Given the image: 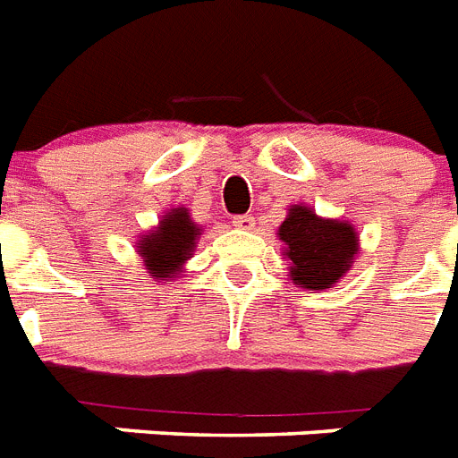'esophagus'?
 I'll return each mask as SVG.
<instances>
[{
  "mask_svg": "<svg viewBox=\"0 0 458 458\" xmlns=\"http://www.w3.org/2000/svg\"><path fill=\"white\" fill-rule=\"evenodd\" d=\"M233 226H236V229H243V232H248V229H252V226H255V217H250V215H236V217H233Z\"/></svg>",
  "mask_w": 458,
  "mask_h": 458,
  "instance_id": "34e87169",
  "label": "esophagus"
}]
</instances>
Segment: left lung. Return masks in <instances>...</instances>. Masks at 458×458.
<instances>
[{"mask_svg":"<svg viewBox=\"0 0 458 458\" xmlns=\"http://www.w3.org/2000/svg\"><path fill=\"white\" fill-rule=\"evenodd\" d=\"M279 239L286 246L284 255L291 259L288 276L295 286L310 291L335 286L360 250L350 222L324 219L307 206H291L279 226Z\"/></svg>","mask_w":458,"mask_h":458,"instance_id":"8db88e82","label":"left lung"}]
</instances>
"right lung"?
I'll use <instances>...</instances> for the list:
<instances>
[{
	"label": "right lung",
	"instance_id": "obj_1",
	"mask_svg": "<svg viewBox=\"0 0 458 458\" xmlns=\"http://www.w3.org/2000/svg\"><path fill=\"white\" fill-rule=\"evenodd\" d=\"M200 232L203 229L193 222L186 208H172L165 212L158 226L144 233L137 243V252L153 279H177L184 262L193 255Z\"/></svg>",
	"mask_w": 458,
	"mask_h": 458
}]
</instances>
